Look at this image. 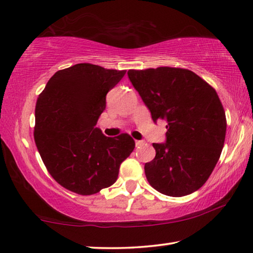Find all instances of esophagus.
<instances>
[{"label": "esophagus", "instance_id": "1", "mask_svg": "<svg viewBox=\"0 0 253 253\" xmlns=\"http://www.w3.org/2000/svg\"><path fill=\"white\" fill-rule=\"evenodd\" d=\"M135 144H136L137 148H139V146H142L143 144H144V141H141V139H139V141H136V142H135Z\"/></svg>", "mask_w": 253, "mask_h": 253}]
</instances>
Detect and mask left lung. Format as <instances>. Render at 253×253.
<instances>
[{
    "instance_id": "obj_1",
    "label": "left lung",
    "mask_w": 253,
    "mask_h": 253,
    "mask_svg": "<svg viewBox=\"0 0 253 253\" xmlns=\"http://www.w3.org/2000/svg\"><path fill=\"white\" fill-rule=\"evenodd\" d=\"M127 75L153 122H167L166 142L153 143L156 157L144 166L150 185L169 197L198 191L216 167L225 142L226 116L216 90L182 68Z\"/></svg>"
}]
</instances>
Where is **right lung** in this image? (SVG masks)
Returning <instances> with one entry per match:
<instances>
[{
  "label": "right lung",
  "mask_w": 253,
  "mask_h": 253,
  "mask_svg": "<svg viewBox=\"0 0 253 253\" xmlns=\"http://www.w3.org/2000/svg\"><path fill=\"white\" fill-rule=\"evenodd\" d=\"M125 74L78 63L56 71L40 94L34 138L48 172L67 190L90 195L111 186L133 152L129 135L107 137L95 127L105 96Z\"/></svg>",
  "instance_id": "1"
}]
</instances>
